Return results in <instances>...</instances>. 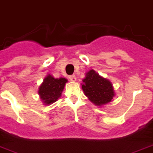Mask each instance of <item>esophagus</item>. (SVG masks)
<instances>
[{"label":"esophagus","mask_w":153,"mask_h":153,"mask_svg":"<svg viewBox=\"0 0 153 153\" xmlns=\"http://www.w3.org/2000/svg\"><path fill=\"white\" fill-rule=\"evenodd\" d=\"M68 79H70L71 82H75L76 81V77L74 74H72V75H69Z\"/></svg>","instance_id":"34e87169"}]
</instances>
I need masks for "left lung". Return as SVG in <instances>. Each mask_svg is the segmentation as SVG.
<instances>
[{
    "label": "left lung",
    "instance_id": "1",
    "mask_svg": "<svg viewBox=\"0 0 153 153\" xmlns=\"http://www.w3.org/2000/svg\"><path fill=\"white\" fill-rule=\"evenodd\" d=\"M82 82V88L94 104L102 106L112 100L114 96L112 84L109 80L100 76L94 70L88 71Z\"/></svg>",
    "mask_w": 153,
    "mask_h": 153
}]
</instances>
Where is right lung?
I'll list each match as a JSON object with an SVG mask.
<instances>
[{
    "mask_svg": "<svg viewBox=\"0 0 153 153\" xmlns=\"http://www.w3.org/2000/svg\"><path fill=\"white\" fill-rule=\"evenodd\" d=\"M68 82L65 78L54 79L48 74L39 88V95L45 104H51L61 96V92Z\"/></svg>",
    "mask_w": 153,
    "mask_h": 153,
    "instance_id": "1",
    "label": "right lung"
}]
</instances>
